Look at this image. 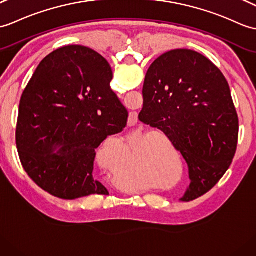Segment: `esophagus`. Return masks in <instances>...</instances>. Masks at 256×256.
<instances>
[{
  "instance_id": "esophagus-1",
  "label": "esophagus",
  "mask_w": 256,
  "mask_h": 256,
  "mask_svg": "<svg viewBox=\"0 0 256 256\" xmlns=\"http://www.w3.org/2000/svg\"><path fill=\"white\" fill-rule=\"evenodd\" d=\"M135 118V116H134V118Z\"/></svg>"
}]
</instances>
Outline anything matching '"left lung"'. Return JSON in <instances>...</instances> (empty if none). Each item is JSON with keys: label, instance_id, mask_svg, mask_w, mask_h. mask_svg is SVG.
<instances>
[{"label": "left lung", "instance_id": "left-lung-1", "mask_svg": "<svg viewBox=\"0 0 256 256\" xmlns=\"http://www.w3.org/2000/svg\"><path fill=\"white\" fill-rule=\"evenodd\" d=\"M138 118L162 130L188 166L190 202L216 186L236 150L239 118L219 68L200 53L176 49L148 68Z\"/></svg>", "mask_w": 256, "mask_h": 256}]
</instances>
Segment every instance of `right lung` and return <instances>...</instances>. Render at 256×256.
<instances>
[{
	"label": "right lung",
	"mask_w": 256,
	"mask_h": 256,
	"mask_svg": "<svg viewBox=\"0 0 256 256\" xmlns=\"http://www.w3.org/2000/svg\"><path fill=\"white\" fill-rule=\"evenodd\" d=\"M99 53L66 46L46 56L24 90L16 145L22 168L46 192L76 200L109 192L92 176L94 150L126 126L128 112Z\"/></svg>",
	"instance_id": "right-lung-1"
}]
</instances>
